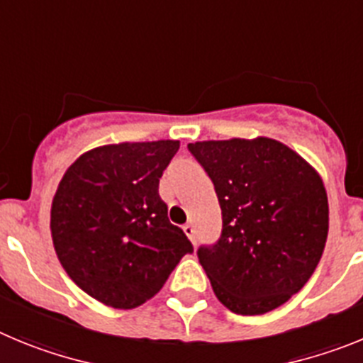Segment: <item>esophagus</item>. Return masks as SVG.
<instances>
[{"label":"esophagus","mask_w":363,"mask_h":363,"mask_svg":"<svg viewBox=\"0 0 363 363\" xmlns=\"http://www.w3.org/2000/svg\"><path fill=\"white\" fill-rule=\"evenodd\" d=\"M182 231H184V235L189 238V240H191V242H195V228H194V224H184V226H182Z\"/></svg>","instance_id":"esophagus-1"}]
</instances>
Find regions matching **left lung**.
Segmentation results:
<instances>
[{"mask_svg": "<svg viewBox=\"0 0 363 363\" xmlns=\"http://www.w3.org/2000/svg\"><path fill=\"white\" fill-rule=\"evenodd\" d=\"M213 181L222 235L199 247L220 303L264 315L311 279L324 253L329 204L324 182L295 150L269 137L189 143Z\"/></svg>", "mask_w": 363, "mask_h": 363, "instance_id": "obj_1", "label": "left lung"}]
</instances>
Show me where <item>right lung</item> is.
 Returning <instances> with one entry per match:
<instances>
[{
	"label": "right lung",
	"mask_w": 363,
	"mask_h": 363,
	"mask_svg": "<svg viewBox=\"0 0 363 363\" xmlns=\"http://www.w3.org/2000/svg\"><path fill=\"white\" fill-rule=\"evenodd\" d=\"M177 150L172 139L97 146L72 162L57 186L50 210L55 255L104 306H143L194 251L159 197V179Z\"/></svg>",
	"instance_id": "right-lung-1"
}]
</instances>
